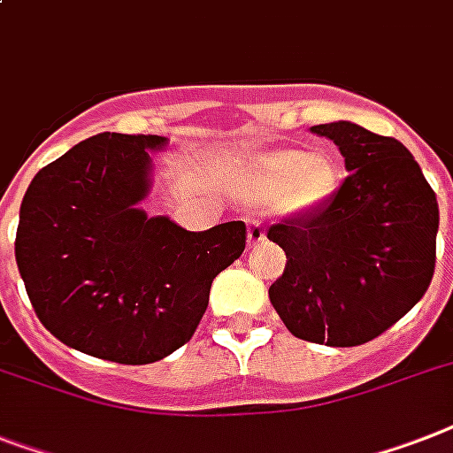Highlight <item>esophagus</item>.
I'll use <instances>...</instances> for the list:
<instances>
[{"instance_id": "34e87169", "label": "esophagus", "mask_w": 453, "mask_h": 453, "mask_svg": "<svg viewBox=\"0 0 453 453\" xmlns=\"http://www.w3.org/2000/svg\"><path fill=\"white\" fill-rule=\"evenodd\" d=\"M265 239V227L260 220H249V230H246V242H249V249L256 244H260Z\"/></svg>"}]
</instances>
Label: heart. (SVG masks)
Instances as JSON below:
<instances>
[{
	"label": "heart",
	"instance_id": "b5f03b06",
	"mask_svg": "<svg viewBox=\"0 0 453 453\" xmlns=\"http://www.w3.org/2000/svg\"><path fill=\"white\" fill-rule=\"evenodd\" d=\"M342 181L340 160L326 149L260 150L220 174V186L246 204L270 202L274 216L303 219L321 211Z\"/></svg>",
	"mask_w": 453,
	"mask_h": 453
}]
</instances>
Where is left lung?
Returning a JSON list of instances; mask_svg holds the SVG:
<instances>
[{
  "label": "left lung",
  "instance_id": "1",
  "mask_svg": "<svg viewBox=\"0 0 453 453\" xmlns=\"http://www.w3.org/2000/svg\"><path fill=\"white\" fill-rule=\"evenodd\" d=\"M311 132L340 149L349 176L321 211L267 230L286 251L270 303L300 340L358 347L400 321L428 290L437 197L398 139L349 120Z\"/></svg>",
  "mask_w": 453,
  "mask_h": 453
}]
</instances>
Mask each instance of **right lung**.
Masks as SVG:
<instances>
[{"instance_id": "1", "label": "right lung", "mask_w": 453, "mask_h": 453, "mask_svg": "<svg viewBox=\"0 0 453 453\" xmlns=\"http://www.w3.org/2000/svg\"><path fill=\"white\" fill-rule=\"evenodd\" d=\"M157 134L102 132L32 179L16 263L39 321L95 358L146 365L193 337L219 272L242 256L246 226L190 233L149 216Z\"/></svg>"}]
</instances>
